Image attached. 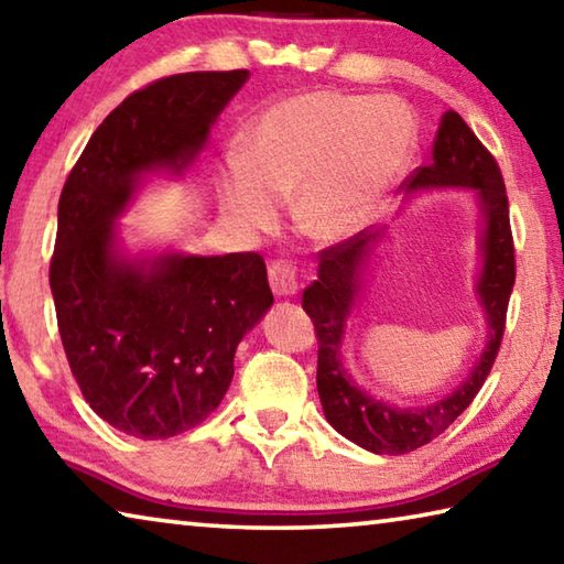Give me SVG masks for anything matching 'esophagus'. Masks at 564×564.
I'll return each mask as SVG.
<instances>
[{
    "mask_svg": "<svg viewBox=\"0 0 564 564\" xmlns=\"http://www.w3.org/2000/svg\"><path fill=\"white\" fill-rule=\"evenodd\" d=\"M267 274H270V288L276 297H292L300 292V274L292 262L274 260L267 267Z\"/></svg>",
    "mask_w": 564,
    "mask_h": 564,
    "instance_id": "esophagus-1",
    "label": "esophagus"
}]
</instances>
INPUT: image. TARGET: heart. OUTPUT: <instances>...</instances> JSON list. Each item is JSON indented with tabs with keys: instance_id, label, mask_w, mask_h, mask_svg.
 I'll list each match as a JSON object with an SVG mask.
<instances>
[{
	"instance_id": "heart-1",
	"label": "heart",
	"mask_w": 564,
	"mask_h": 564,
	"mask_svg": "<svg viewBox=\"0 0 564 564\" xmlns=\"http://www.w3.org/2000/svg\"><path fill=\"white\" fill-rule=\"evenodd\" d=\"M242 152L219 164L221 207L247 227L276 219V197L317 242H345L372 221L408 172L417 122L394 97L312 89L267 107L247 129Z\"/></svg>"
}]
</instances>
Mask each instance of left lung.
I'll return each instance as SVG.
<instances>
[{
    "instance_id": "obj_1",
    "label": "left lung",
    "mask_w": 564,
    "mask_h": 564,
    "mask_svg": "<svg viewBox=\"0 0 564 564\" xmlns=\"http://www.w3.org/2000/svg\"><path fill=\"white\" fill-rule=\"evenodd\" d=\"M408 192L422 189H475L485 227L479 235L482 270L477 280V297L487 319V345L467 380L442 400L424 408H394L359 390L339 359L345 322L362 290V272L380 245L382 232H357L335 247L319 252L317 280L302 294V307L315 322L317 335V392L327 422L339 435L375 455H404L442 435L469 404L500 352L507 302L514 284V245L510 229V205L502 172L495 156L477 140L473 129L455 109L440 119L432 162L414 170L404 180Z\"/></svg>"
}]
</instances>
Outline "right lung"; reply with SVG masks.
Returning a JSON list of instances; mask_svg holds the SVG:
<instances>
[{"label":"right lung","mask_w":564,"mask_h":564,"mask_svg":"<svg viewBox=\"0 0 564 564\" xmlns=\"http://www.w3.org/2000/svg\"><path fill=\"white\" fill-rule=\"evenodd\" d=\"M247 69L187 72L107 115L64 182L50 288L74 380L101 420L137 440L205 422L235 375L245 332L272 307L257 252L127 257L117 217L147 174H182Z\"/></svg>","instance_id":"add662e5"}]
</instances>
